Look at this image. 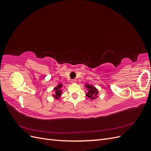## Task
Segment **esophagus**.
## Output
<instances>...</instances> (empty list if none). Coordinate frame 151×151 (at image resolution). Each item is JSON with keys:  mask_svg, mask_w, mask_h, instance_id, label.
Masks as SVG:
<instances>
[{"mask_svg": "<svg viewBox=\"0 0 151 151\" xmlns=\"http://www.w3.org/2000/svg\"><path fill=\"white\" fill-rule=\"evenodd\" d=\"M71 83H76V79H72L71 80Z\"/></svg>", "mask_w": 151, "mask_h": 151, "instance_id": "obj_1", "label": "esophagus"}]
</instances>
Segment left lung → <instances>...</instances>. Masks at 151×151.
Masks as SVG:
<instances>
[{
    "label": "left lung",
    "mask_w": 151,
    "mask_h": 151,
    "mask_svg": "<svg viewBox=\"0 0 151 151\" xmlns=\"http://www.w3.org/2000/svg\"><path fill=\"white\" fill-rule=\"evenodd\" d=\"M86 87L87 88V91H88V93H86L87 96L89 98L91 99H94L98 97L97 94H98V91L95 87L89 84H86Z\"/></svg>",
    "instance_id": "left-lung-1"
}]
</instances>
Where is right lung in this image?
Listing matches in <instances>:
<instances>
[{"instance_id": "right-lung-1", "label": "right lung", "mask_w": 151, "mask_h": 151, "mask_svg": "<svg viewBox=\"0 0 151 151\" xmlns=\"http://www.w3.org/2000/svg\"><path fill=\"white\" fill-rule=\"evenodd\" d=\"M62 87V84H59L56 88H54V90H55V94H53V96L56 98V99H58L59 98H60L61 96L62 95V91H61V88Z\"/></svg>"}]
</instances>
